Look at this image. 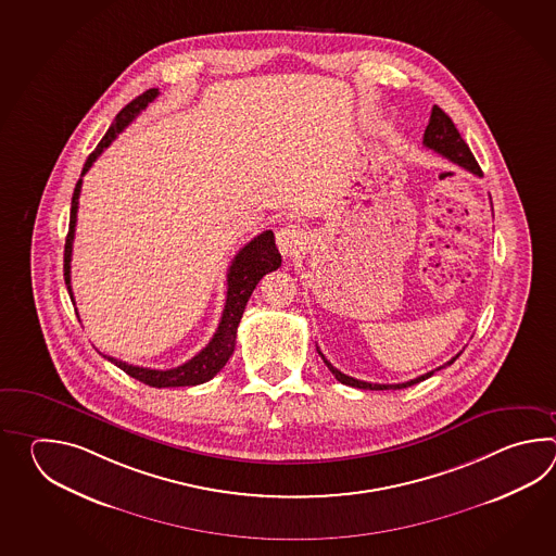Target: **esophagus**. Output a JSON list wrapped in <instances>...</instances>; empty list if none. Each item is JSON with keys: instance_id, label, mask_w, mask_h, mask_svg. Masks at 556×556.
<instances>
[{"instance_id": "esophagus-1", "label": "esophagus", "mask_w": 556, "mask_h": 556, "mask_svg": "<svg viewBox=\"0 0 556 556\" xmlns=\"http://www.w3.org/2000/svg\"><path fill=\"white\" fill-rule=\"evenodd\" d=\"M306 232L300 226L288 225L276 232V244L282 252L283 258L298 256L300 252L306 250Z\"/></svg>"}]
</instances>
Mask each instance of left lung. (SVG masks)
Here are the masks:
<instances>
[{"label":"left lung","instance_id":"left-lung-1","mask_svg":"<svg viewBox=\"0 0 556 556\" xmlns=\"http://www.w3.org/2000/svg\"><path fill=\"white\" fill-rule=\"evenodd\" d=\"M424 144H426L427 149H433L435 153L445 156V159H450L453 165L462 166V168L469 170V173L477 175V177H483V170H481L479 163L475 161L471 149L467 147V142L463 141V137L459 135L457 127H455V123L451 121L450 115H447L441 106L433 105V109H431L429 125H427L426 135H424ZM316 350H318V354L321 355L324 364H326L331 374H333V378L338 379L340 383L350 386V388H359V390L376 391L403 390V388H409V386H414V383H419V381H424V379L431 378L435 371L443 369L445 366H451V364L459 357V354H457L455 357H451L445 366L438 367V369H433V371H427L424 376L409 379V381H405V383H369V381H362V379L345 376L340 369H336V367L331 366L330 362L319 352V348H316Z\"/></svg>","mask_w":556,"mask_h":556}]
</instances>
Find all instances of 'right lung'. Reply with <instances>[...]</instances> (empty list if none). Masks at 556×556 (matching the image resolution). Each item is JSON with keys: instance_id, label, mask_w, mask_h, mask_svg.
Segmentation results:
<instances>
[{"instance_id": "obj_1", "label": "right lung", "mask_w": 556, "mask_h": 556, "mask_svg": "<svg viewBox=\"0 0 556 556\" xmlns=\"http://www.w3.org/2000/svg\"><path fill=\"white\" fill-rule=\"evenodd\" d=\"M156 94H159V89H149V91L139 94L137 99H132L129 105L123 106L118 111L115 121H113V125L106 130L105 137L101 139L97 149L85 161L81 178L77 180L75 190H73L70 232H67V240H65V256H63V270H65L63 276H65V283H67L72 300L73 238H75V223H77V208H79V194H81L84 175L97 161V156L103 153L111 142L115 141L118 132L125 129L130 121L141 113L144 106L156 99ZM280 264H282V256L276 249L273 230H264L258 237L252 238L244 249L238 250V254L230 264L228 274H226L228 290H226L225 312H223V318H220V324L216 328V333H214L208 345L202 348L201 352L189 359L187 364L173 367V369H151V367L132 366V364L105 355L106 359L111 364L121 367L125 374H129L130 378L139 379L151 388H185V386H199V383L213 379L226 366L228 357L235 352L238 324H240L247 302L254 292L256 283L261 282L264 274L280 268Z\"/></svg>"}]
</instances>
